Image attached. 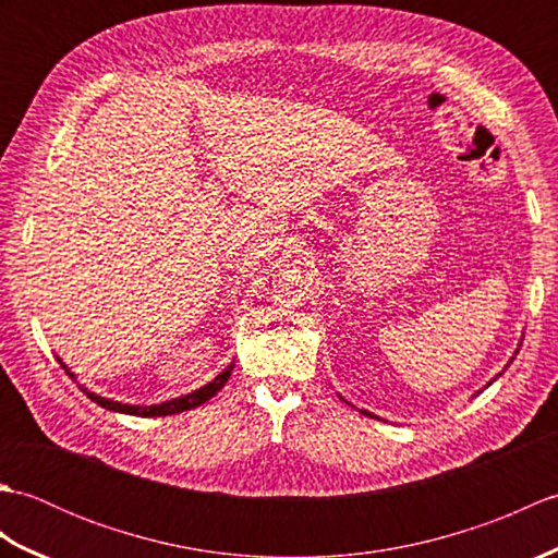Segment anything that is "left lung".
I'll list each match as a JSON object with an SVG mask.
<instances>
[{
    "mask_svg": "<svg viewBox=\"0 0 558 558\" xmlns=\"http://www.w3.org/2000/svg\"><path fill=\"white\" fill-rule=\"evenodd\" d=\"M487 386H489V384H487ZM364 414H369V412H364ZM369 417H374V414H369ZM376 420H378V417H376Z\"/></svg>",
    "mask_w": 558,
    "mask_h": 558,
    "instance_id": "1",
    "label": "left lung"
}]
</instances>
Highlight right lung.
<instances>
[{
    "instance_id": "1",
    "label": "right lung",
    "mask_w": 558,
    "mask_h": 558,
    "mask_svg": "<svg viewBox=\"0 0 558 558\" xmlns=\"http://www.w3.org/2000/svg\"><path fill=\"white\" fill-rule=\"evenodd\" d=\"M59 362H62V360H59ZM62 366H64V372H66L71 378H76L74 374H71V372L66 369V364H62ZM232 369H234V364H230L228 369L220 372V374H218L216 378H213V381H208L206 386H201V388L192 390V393H186V396L165 400V402H160V405H129V402H117V400H110V398H102V396H98V393H90V390L83 388V386H81V388L86 390V396H88L93 402H98V405L105 408V410L122 412V414H136V417H168V414H177V412H184V410H192V408L204 405L206 400H210L225 384H228V378H230Z\"/></svg>"
}]
</instances>
